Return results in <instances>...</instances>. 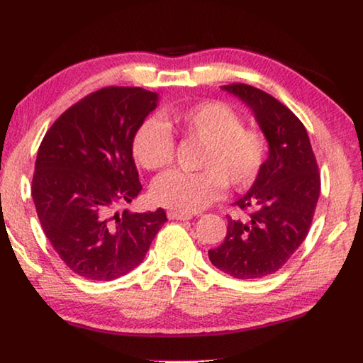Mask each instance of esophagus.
<instances>
[{
  "instance_id": "34e87169",
  "label": "esophagus",
  "mask_w": 363,
  "mask_h": 363,
  "mask_svg": "<svg viewBox=\"0 0 363 363\" xmlns=\"http://www.w3.org/2000/svg\"><path fill=\"white\" fill-rule=\"evenodd\" d=\"M169 219H177V220H189L192 219V214L189 213H179V211H168Z\"/></svg>"
}]
</instances>
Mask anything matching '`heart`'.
Returning a JSON list of instances; mask_svg holds the SVG:
<instances>
[{
	"label": "heart",
	"instance_id": "1",
	"mask_svg": "<svg viewBox=\"0 0 363 363\" xmlns=\"http://www.w3.org/2000/svg\"><path fill=\"white\" fill-rule=\"evenodd\" d=\"M163 123L157 118L140 123L133 139V155L145 169L167 167L174 158V139L181 134L203 144L196 173L164 171L152 182L155 203L173 211L195 213L224 195L227 184L247 189L259 177L267 155V144L255 128L242 126V118L230 106L219 101L195 104L187 108L164 110Z\"/></svg>",
	"mask_w": 363,
	"mask_h": 363
}]
</instances>
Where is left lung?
I'll use <instances>...</instances> for the list:
<instances>
[{
  "label": "left lung",
  "instance_id": "obj_1",
  "mask_svg": "<svg viewBox=\"0 0 363 363\" xmlns=\"http://www.w3.org/2000/svg\"><path fill=\"white\" fill-rule=\"evenodd\" d=\"M220 88L251 108L269 157L256 182L235 201L250 211L248 218L227 219L224 243L208 256L233 279H261L281 269L304 242L320 195V174L306 128L290 108L250 84Z\"/></svg>",
  "mask_w": 363,
  "mask_h": 363
}]
</instances>
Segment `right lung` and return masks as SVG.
<instances>
[{
    "label": "right lung",
    "mask_w": 363,
    "mask_h": 363,
    "mask_svg": "<svg viewBox=\"0 0 363 363\" xmlns=\"http://www.w3.org/2000/svg\"><path fill=\"white\" fill-rule=\"evenodd\" d=\"M157 106V93L110 86L65 110L41 140L32 182L36 214L79 277L108 281L131 272L168 220L162 208L116 211L143 190L133 139Z\"/></svg>",
    "instance_id": "right-lung-1"
}]
</instances>
